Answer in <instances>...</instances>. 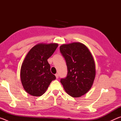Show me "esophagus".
Masks as SVG:
<instances>
[{
	"instance_id": "1",
	"label": "esophagus",
	"mask_w": 121,
	"mask_h": 121,
	"mask_svg": "<svg viewBox=\"0 0 121 121\" xmlns=\"http://www.w3.org/2000/svg\"><path fill=\"white\" fill-rule=\"evenodd\" d=\"M56 78L58 79L59 78V74L58 73H56Z\"/></svg>"
}]
</instances>
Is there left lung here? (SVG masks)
<instances>
[{"instance_id": "1", "label": "left lung", "mask_w": 121, "mask_h": 121, "mask_svg": "<svg viewBox=\"0 0 121 121\" xmlns=\"http://www.w3.org/2000/svg\"><path fill=\"white\" fill-rule=\"evenodd\" d=\"M60 51L66 61L67 77L60 82L69 95L78 98L86 93L93 85L95 67L91 52L85 45L78 42L63 44Z\"/></svg>"}]
</instances>
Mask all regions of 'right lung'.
Wrapping results in <instances>:
<instances>
[{
    "label": "right lung",
    "instance_id": "1",
    "mask_svg": "<svg viewBox=\"0 0 121 121\" xmlns=\"http://www.w3.org/2000/svg\"><path fill=\"white\" fill-rule=\"evenodd\" d=\"M58 44L40 43L28 53L21 65L20 77L25 91L29 95L39 97L45 92L56 77L51 72L48 59L53 54Z\"/></svg>",
    "mask_w": 121,
    "mask_h": 121
}]
</instances>
